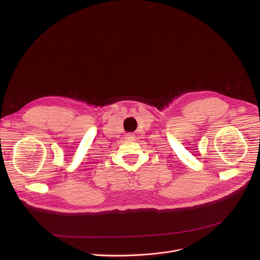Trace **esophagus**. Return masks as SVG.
<instances>
[{
	"mask_svg": "<svg viewBox=\"0 0 260 260\" xmlns=\"http://www.w3.org/2000/svg\"><path fill=\"white\" fill-rule=\"evenodd\" d=\"M125 138H126V139H133V138H134V135H133L132 133H128L127 135H125Z\"/></svg>",
	"mask_w": 260,
	"mask_h": 260,
	"instance_id": "obj_1",
	"label": "esophagus"
}]
</instances>
